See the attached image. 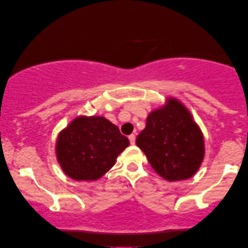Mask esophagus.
<instances>
[{
	"label": "esophagus",
	"mask_w": 248,
	"mask_h": 248,
	"mask_svg": "<svg viewBox=\"0 0 248 248\" xmlns=\"http://www.w3.org/2000/svg\"><path fill=\"white\" fill-rule=\"evenodd\" d=\"M128 140H130V143L131 144H134L135 143V135L134 134L128 135Z\"/></svg>",
	"instance_id": "34e87169"
}]
</instances>
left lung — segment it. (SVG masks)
<instances>
[{"label": "left lung", "mask_w": 248, "mask_h": 248, "mask_svg": "<svg viewBox=\"0 0 248 248\" xmlns=\"http://www.w3.org/2000/svg\"><path fill=\"white\" fill-rule=\"evenodd\" d=\"M137 145L166 181L192 177L204 158V139L187 108L175 98L149 114Z\"/></svg>", "instance_id": "obj_1"}]
</instances>
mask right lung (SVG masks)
Instances as JSON below:
<instances>
[{
	"label": "right lung",
	"mask_w": 248,
	"mask_h": 248,
	"mask_svg": "<svg viewBox=\"0 0 248 248\" xmlns=\"http://www.w3.org/2000/svg\"><path fill=\"white\" fill-rule=\"evenodd\" d=\"M130 142L103 116H79L61 131L56 157L63 171L76 181H96L115 165Z\"/></svg>",
	"instance_id": "1"
}]
</instances>
